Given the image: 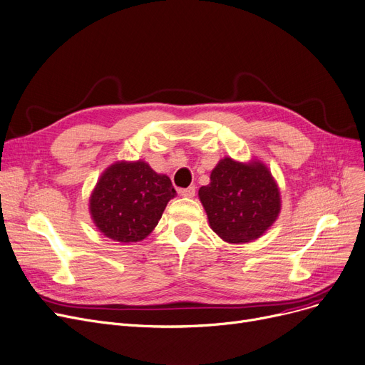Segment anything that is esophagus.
Segmentation results:
<instances>
[{
    "label": "esophagus",
    "instance_id": "1",
    "mask_svg": "<svg viewBox=\"0 0 365 365\" xmlns=\"http://www.w3.org/2000/svg\"><path fill=\"white\" fill-rule=\"evenodd\" d=\"M179 194L185 198H192L195 195V186H189V187H185V189H180Z\"/></svg>",
    "mask_w": 365,
    "mask_h": 365
}]
</instances>
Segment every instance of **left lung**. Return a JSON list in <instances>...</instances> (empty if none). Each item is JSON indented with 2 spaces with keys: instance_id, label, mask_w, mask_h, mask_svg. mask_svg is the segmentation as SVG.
<instances>
[{
  "instance_id": "left-lung-1",
  "label": "left lung",
  "mask_w": 365,
  "mask_h": 365,
  "mask_svg": "<svg viewBox=\"0 0 365 365\" xmlns=\"http://www.w3.org/2000/svg\"><path fill=\"white\" fill-rule=\"evenodd\" d=\"M200 201L210 228L228 243L259 239L280 213V192L265 164L255 160L239 163L224 158L201 186Z\"/></svg>"
}]
</instances>
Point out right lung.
<instances>
[{
    "mask_svg": "<svg viewBox=\"0 0 365 365\" xmlns=\"http://www.w3.org/2000/svg\"><path fill=\"white\" fill-rule=\"evenodd\" d=\"M176 189L165 174L145 161L110 165L95 185L89 212L95 227L119 243L146 239L160 222Z\"/></svg>",
    "mask_w": 365,
    "mask_h": 365,
    "instance_id": "1",
    "label": "right lung"
}]
</instances>
